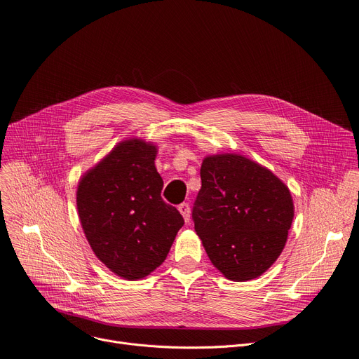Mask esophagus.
<instances>
[{"mask_svg": "<svg viewBox=\"0 0 359 359\" xmlns=\"http://www.w3.org/2000/svg\"><path fill=\"white\" fill-rule=\"evenodd\" d=\"M178 210L182 214V217H184V222L189 223V219H191V208H189V205L187 203H182V204L178 205Z\"/></svg>", "mask_w": 359, "mask_h": 359, "instance_id": "1", "label": "esophagus"}]
</instances>
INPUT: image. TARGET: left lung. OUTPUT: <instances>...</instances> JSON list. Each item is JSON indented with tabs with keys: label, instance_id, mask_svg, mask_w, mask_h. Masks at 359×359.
Wrapping results in <instances>:
<instances>
[{
	"label": "left lung",
	"instance_id": "8db88e82",
	"mask_svg": "<svg viewBox=\"0 0 359 359\" xmlns=\"http://www.w3.org/2000/svg\"><path fill=\"white\" fill-rule=\"evenodd\" d=\"M192 218L211 263L233 282L262 276L287 241L294 205L287 185L237 154L208 155Z\"/></svg>",
	"mask_w": 359,
	"mask_h": 359
}]
</instances>
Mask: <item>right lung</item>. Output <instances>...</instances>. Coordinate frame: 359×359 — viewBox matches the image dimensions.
<instances>
[{
	"label": "right lung",
	"mask_w": 359,
	"mask_h": 359,
	"mask_svg": "<svg viewBox=\"0 0 359 359\" xmlns=\"http://www.w3.org/2000/svg\"><path fill=\"white\" fill-rule=\"evenodd\" d=\"M156 152L154 142L125 140L81 175L76 191L93 253L126 280L144 279L159 267L184 226L180 211L161 197Z\"/></svg>",
	"instance_id": "1"
}]
</instances>
